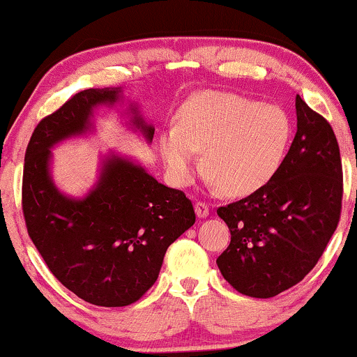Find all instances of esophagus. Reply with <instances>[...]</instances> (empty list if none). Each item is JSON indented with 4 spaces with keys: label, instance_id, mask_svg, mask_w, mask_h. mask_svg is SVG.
<instances>
[{
    "label": "esophagus",
    "instance_id": "obj_1",
    "mask_svg": "<svg viewBox=\"0 0 357 357\" xmlns=\"http://www.w3.org/2000/svg\"><path fill=\"white\" fill-rule=\"evenodd\" d=\"M195 209H196V216L201 218V220H204V218L209 216V206L206 203H196Z\"/></svg>",
    "mask_w": 357,
    "mask_h": 357
}]
</instances>
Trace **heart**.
I'll return each mask as SVG.
<instances>
[{
  "label": "heart",
  "instance_id": "1",
  "mask_svg": "<svg viewBox=\"0 0 357 357\" xmlns=\"http://www.w3.org/2000/svg\"><path fill=\"white\" fill-rule=\"evenodd\" d=\"M289 139V116L279 106L204 93L184 106L179 126L161 132L160 148L176 186L191 183L203 151L206 181L229 196H246L271 181Z\"/></svg>",
  "mask_w": 357,
  "mask_h": 357
}]
</instances>
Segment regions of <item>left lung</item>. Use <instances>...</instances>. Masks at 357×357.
<instances>
[{
	"instance_id": "1",
	"label": "left lung",
	"mask_w": 357,
	"mask_h": 357,
	"mask_svg": "<svg viewBox=\"0 0 357 357\" xmlns=\"http://www.w3.org/2000/svg\"><path fill=\"white\" fill-rule=\"evenodd\" d=\"M296 116L298 131L271 181L218 209L231 231L218 268L251 298H273L303 281L341 214L342 166L333 128L299 94Z\"/></svg>"
}]
</instances>
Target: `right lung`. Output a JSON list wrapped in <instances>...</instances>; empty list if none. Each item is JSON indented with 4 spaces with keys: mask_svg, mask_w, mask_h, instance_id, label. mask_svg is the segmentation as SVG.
<instances>
[{
    "mask_svg": "<svg viewBox=\"0 0 357 357\" xmlns=\"http://www.w3.org/2000/svg\"><path fill=\"white\" fill-rule=\"evenodd\" d=\"M123 108L126 126L151 143L154 126L123 88L84 89L38 124L24 154L23 213L50 271L86 303L121 307L156 282L171 243L195 225L191 201L158 183L139 162L109 151L84 196L73 197L51 174L59 143L96 131L98 108Z\"/></svg>",
    "mask_w": 357,
    "mask_h": 357,
    "instance_id": "add662e5",
    "label": "right lung"
}]
</instances>
